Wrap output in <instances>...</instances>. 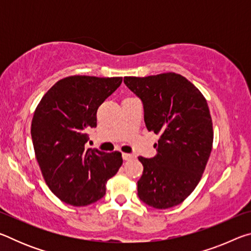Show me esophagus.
Returning a JSON list of instances; mask_svg holds the SVG:
<instances>
[{
  "label": "esophagus",
  "instance_id": "esophagus-1",
  "mask_svg": "<svg viewBox=\"0 0 251 251\" xmlns=\"http://www.w3.org/2000/svg\"><path fill=\"white\" fill-rule=\"evenodd\" d=\"M123 156V159L124 160H130V159H133V158H135V156L134 155H131V154H123L122 155Z\"/></svg>",
  "mask_w": 251,
  "mask_h": 251
}]
</instances>
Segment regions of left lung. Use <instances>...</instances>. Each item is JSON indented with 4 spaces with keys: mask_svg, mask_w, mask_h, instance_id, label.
<instances>
[{
    "mask_svg": "<svg viewBox=\"0 0 251 251\" xmlns=\"http://www.w3.org/2000/svg\"><path fill=\"white\" fill-rule=\"evenodd\" d=\"M124 83L142 100L147 129L159 135L157 155L138 157L144 166L138 197L157 209L179 205L196 188L211 152L214 131L207 100L176 73L128 76Z\"/></svg>",
    "mask_w": 251,
    "mask_h": 251,
    "instance_id": "1",
    "label": "left lung"
}]
</instances>
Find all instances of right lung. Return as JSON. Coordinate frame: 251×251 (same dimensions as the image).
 <instances>
[{"mask_svg":"<svg viewBox=\"0 0 251 251\" xmlns=\"http://www.w3.org/2000/svg\"><path fill=\"white\" fill-rule=\"evenodd\" d=\"M123 77L75 75L58 80L34 113L31 135L42 175L55 196L72 206H87L104 197L106 182L118 172L120 151L85 148L97 125L100 105Z\"/></svg>","mask_w":251,"mask_h":251,"instance_id":"add662e5","label":"right lung"}]
</instances>
